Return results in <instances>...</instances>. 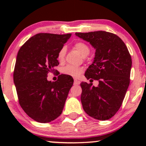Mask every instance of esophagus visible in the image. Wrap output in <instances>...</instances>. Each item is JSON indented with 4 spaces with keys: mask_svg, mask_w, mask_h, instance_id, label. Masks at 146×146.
Wrapping results in <instances>:
<instances>
[{
    "mask_svg": "<svg viewBox=\"0 0 146 146\" xmlns=\"http://www.w3.org/2000/svg\"><path fill=\"white\" fill-rule=\"evenodd\" d=\"M73 84H74V85L79 84H80V82H79L77 79H74V82H73Z\"/></svg>",
    "mask_w": 146,
    "mask_h": 146,
    "instance_id": "1",
    "label": "esophagus"
}]
</instances>
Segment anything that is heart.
I'll return each mask as SVG.
<instances>
[{"label":"heart","mask_w":146,"mask_h":146,"mask_svg":"<svg viewBox=\"0 0 146 146\" xmlns=\"http://www.w3.org/2000/svg\"><path fill=\"white\" fill-rule=\"evenodd\" d=\"M75 49H77L80 52V54L83 57H86L88 56L90 53V48L86 44L82 42H78L75 43L74 45ZM66 47L62 46L60 49V51L58 53V60L60 62H62L64 59L65 55H66ZM83 68L80 67V66H72V65H66L64 67L62 68V73L63 74L68 75V76L74 77V78H78L82 74L83 72Z\"/></svg>","instance_id":"heart-1"}]
</instances>
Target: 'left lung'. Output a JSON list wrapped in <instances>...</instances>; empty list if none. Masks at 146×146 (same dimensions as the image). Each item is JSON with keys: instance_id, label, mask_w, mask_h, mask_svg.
<instances>
[{"instance_id": "1", "label": "left lung", "mask_w": 146, "mask_h": 146, "mask_svg": "<svg viewBox=\"0 0 146 146\" xmlns=\"http://www.w3.org/2000/svg\"><path fill=\"white\" fill-rule=\"evenodd\" d=\"M95 49L93 64L85 77L98 80L97 87L82 82L81 102L84 110L98 120L109 119L121 107L130 84L132 59L125 43L117 35L104 31L75 33Z\"/></svg>"}]
</instances>
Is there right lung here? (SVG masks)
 <instances>
[{"instance_id": "right-lung-1", "label": "right lung", "mask_w": 146, "mask_h": 146, "mask_svg": "<svg viewBox=\"0 0 146 146\" xmlns=\"http://www.w3.org/2000/svg\"><path fill=\"white\" fill-rule=\"evenodd\" d=\"M71 36V33H38L18 52L14 82L18 102L27 115L40 123H48L61 115L73 86L68 75H60L56 82L46 78L59 64L58 51Z\"/></svg>"}]
</instances>
